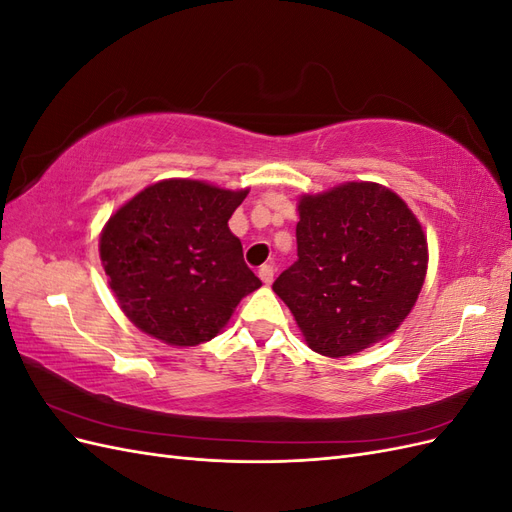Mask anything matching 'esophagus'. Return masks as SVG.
Listing matches in <instances>:
<instances>
[{
    "label": "esophagus",
    "instance_id": "34e87169",
    "mask_svg": "<svg viewBox=\"0 0 512 512\" xmlns=\"http://www.w3.org/2000/svg\"><path fill=\"white\" fill-rule=\"evenodd\" d=\"M273 273H275V269H273V265H262L260 269H258V275H260V280H262V284H271L273 282Z\"/></svg>",
    "mask_w": 512,
    "mask_h": 512
}]
</instances>
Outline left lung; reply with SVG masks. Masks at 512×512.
Returning a JSON list of instances; mask_svg holds the SVG:
<instances>
[{
  "label": "left lung",
  "mask_w": 512,
  "mask_h": 512,
  "mask_svg": "<svg viewBox=\"0 0 512 512\" xmlns=\"http://www.w3.org/2000/svg\"><path fill=\"white\" fill-rule=\"evenodd\" d=\"M297 256L273 290L307 346L333 359L382 342L406 320L429 260L416 215L371 181L301 196Z\"/></svg>",
  "instance_id": "8db88e82"
}]
</instances>
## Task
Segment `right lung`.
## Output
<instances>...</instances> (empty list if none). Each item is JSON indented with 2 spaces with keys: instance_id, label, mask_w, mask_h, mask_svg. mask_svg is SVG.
I'll return each instance as SVG.
<instances>
[{
  "instance_id": "1",
  "label": "right lung",
  "mask_w": 512,
  "mask_h": 512,
  "mask_svg": "<svg viewBox=\"0 0 512 512\" xmlns=\"http://www.w3.org/2000/svg\"><path fill=\"white\" fill-rule=\"evenodd\" d=\"M247 192L164 179L111 215L100 235V260L134 327L168 346H198L262 286L228 228Z\"/></svg>"
}]
</instances>
